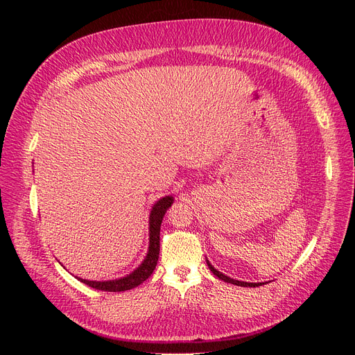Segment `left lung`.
Returning a JSON list of instances; mask_svg holds the SVG:
<instances>
[{
  "instance_id": "1",
  "label": "left lung",
  "mask_w": 355,
  "mask_h": 355,
  "mask_svg": "<svg viewBox=\"0 0 355 355\" xmlns=\"http://www.w3.org/2000/svg\"><path fill=\"white\" fill-rule=\"evenodd\" d=\"M207 265H209V268H210V271L216 275L219 280H223L225 283H231V284H235V286H241V287H257V286H262L263 283H247V282H239V280H234V278H231V277H228V275H225V274H222V272H219L216 268H214L209 261H207Z\"/></svg>"
}]
</instances>
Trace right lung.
I'll return each mask as SVG.
<instances>
[{
  "mask_svg": "<svg viewBox=\"0 0 355 355\" xmlns=\"http://www.w3.org/2000/svg\"><path fill=\"white\" fill-rule=\"evenodd\" d=\"M173 197L166 196L159 198L151 209L149 213V245L148 253L142 263L139 265L135 271L127 274L125 277L116 278V280H106V282H93V280H84V278H78V280L84 284H87L96 290H103V292H124V290H130L142 284L148 277H151L154 272L158 256H159V228L161 222L168 207L173 204Z\"/></svg>",
  "mask_w": 355,
  "mask_h": 355,
  "instance_id": "right-lung-1",
  "label": "right lung"
}]
</instances>
